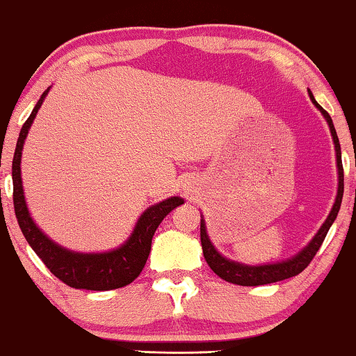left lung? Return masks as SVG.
Returning a JSON list of instances; mask_svg holds the SVG:
<instances>
[{
	"mask_svg": "<svg viewBox=\"0 0 356 356\" xmlns=\"http://www.w3.org/2000/svg\"><path fill=\"white\" fill-rule=\"evenodd\" d=\"M309 99L316 105L323 116L327 121L330 134H332L334 144H335V157H337V170H339V188H337V196H335V202L332 206V211L325 218L323 227L319 228V232L316 233L313 240L308 243V246H305L298 254L290 257V259L282 261V262H274V264H264V266H248V264H240L236 261H230L227 257H223L220 252L216 250V246L212 245L211 238L207 235V228L204 218H201V245H202V252L204 257H206L207 264L211 269L216 272V274L220 277V279L230 282V284L235 285H243V286H256V285H266V284H274V282H280L285 279H290V277L298 275L300 272H303L316 252L323 245L325 235H327L329 228L332 227L335 218H337L340 204H342L343 197V167H342V152H340V144L337 133H335L332 118H330L327 111H325L323 106H321L316 99L308 90Z\"/></svg>",
	"mask_w": 356,
	"mask_h": 356,
	"instance_id": "1",
	"label": "left lung"
}]
</instances>
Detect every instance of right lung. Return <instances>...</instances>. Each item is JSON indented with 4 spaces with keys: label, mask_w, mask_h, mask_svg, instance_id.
I'll return each mask as SVG.
<instances>
[{
    "label": "right lung",
    "mask_w": 356,
    "mask_h": 356,
    "mask_svg": "<svg viewBox=\"0 0 356 356\" xmlns=\"http://www.w3.org/2000/svg\"><path fill=\"white\" fill-rule=\"evenodd\" d=\"M50 87L43 92L37 105L33 106L31 116L24 123L16 144V152L13 159V201L14 212L19 227L26 236V240L37 256L40 257L50 272L58 277L63 284L72 289L84 290H115L129 285L143 272L147 262L152 236L160 222L173 211L175 207L184 204V199L175 196L165 201L150 206L143 212L136 223L133 233L120 248L108 252H76L56 245L51 241L40 228L32 220L29 213L26 197H24L22 178H21V157L22 147L26 143L29 129L37 116L43 100L48 95Z\"/></svg>",
    "instance_id": "right-lung-1"
}]
</instances>
